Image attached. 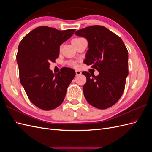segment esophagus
I'll return each mask as SVG.
<instances>
[{
  "label": "esophagus",
  "mask_w": 152,
  "mask_h": 152,
  "mask_svg": "<svg viewBox=\"0 0 152 152\" xmlns=\"http://www.w3.org/2000/svg\"><path fill=\"white\" fill-rule=\"evenodd\" d=\"M75 73H76V75L77 76V75H81V72H80V71H79V70H75Z\"/></svg>",
  "instance_id": "1"
}]
</instances>
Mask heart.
<instances>
[{
	"mask_svg": "<svg viewBox=\"0 0 152 152\" xmlns=\"http://www.w3.org/2000/svg\"><path fill=\"white\" fill-rule=\"evenodd\" d=\"M82 39L81 37H77V38L73 39L72 40V43L75 42V41L79 40H80V39ZM67 64H68V65H70V66H73V67H77V62L75 61H73V60L68 61L67 62Z\"/></svg>",
	"mask_w": 152,
	"mask_h": 152,
	"instance_id": "obj_1",
	"label": "heart"
}]
</instances>
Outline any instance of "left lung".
Returning <instances> with one entry per match:
<instances>
[{"label":"left lung","mask_w":152,"mask_h":152,"mask_svg":"<svg viewBox=\"0 0 152 152\" xmlns=\"http://www.w3.org/2000/svg\"><path fill=\"white\" fill-rule=\"evenodd\" d=\"M88 40L89 49L84 63L99 75L82 72L87 81L83 86L85 98L98 109L112 107L122 96L128 75V50L122 40L100 25L90 26L75 33Z\"/></svg>","instance_id":"left-lung-1"}]
</instances>
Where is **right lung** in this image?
I'll use <instances>...</instances> for the list:
<instances>
[{"label":"right lung","instance_id":"1","mask_svg":"<svg viewBox=\"0 0 152 152\" xmlns=\"http://www.w3.org/2000/svg\"><path fill=\"white\" fill-rule=\"evenodd\" d=\"M75 31L39 26L19 44L16 59L20 82L30 102L40 109L51 110L59 107L75 75L70 68L63 67L56 74L49 68L50 62L59 57V46Z\"/></svg>","mask_w":152,"mask_h":152}]
</instances>
